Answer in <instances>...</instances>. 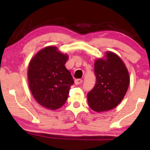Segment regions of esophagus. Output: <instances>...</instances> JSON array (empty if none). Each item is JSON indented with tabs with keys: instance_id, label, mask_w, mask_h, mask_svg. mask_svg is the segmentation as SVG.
Instances as JSON below:
<instances>
[{
	"instance_id": "obj_1",
	"label": "esophagus",
	"mask_w": 150,
	"mask_h": 150,
	"mask_svg": "<svg viewBox=\"0 0 150 150\" xmlns=\"http://www.w3.org/2000/svg\"><path fill=\"white\" fill-rule=\"evenodd\" d=\"M82 82V79H76V80H75V84L76 85H80V84H81Z\"/></svg>"
}]
</instances>
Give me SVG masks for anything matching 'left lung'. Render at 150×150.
<instances>
[{
    "mask_svg": "<svg viewBox=\"0 0 150 150\" xmlns=\"http://www.w3.org/2000/svg\"><path fill=\"white\" fill-rule=\"evenodd\" d=\"M97 82L87 94L90 108L97 112L116 107L124 98L130 84L128 70L116 53L106 51L104 58L94 62Z\"/></svg>",
    "mask_w": 150,
    "mask_h": 150,
    "instance_id": "obj_1",
    "label": "left lung"
}]
</instances>
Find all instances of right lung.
Here are the masks:
<instances>
[{
	"label": "right lung",
	"instance_id": "obj_1",
	"mask_svg": "<svg viewBox=\"0 0 150 150\" xmlns=\"http://www.w3.org/2000/svg\"><path fill=\"white\" fill-rule=\"evenodd\" d=\"M68 59V54L61 53L56 46H49L38 51L29 63L31 92L35 100L48 109H58L68 97L74 81L65 66Z\"/></svg>",
	"mask_w": 150,
	"mask_h": 150
}]
</instances>
